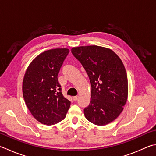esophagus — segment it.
<instances>
[{"label": "esophagus", "mask_w": 156, "mask_h": 156, "mask_svg": "<svg viewBox=\"0 0 156 156\" xmlns=\"http://www.w3.org/2000/svg\"><path fill=\"white\" fill-rule=\"evenodd\" d=\"M77 98H78V97H77V96H73V101H77Z\"/></svg>", "instance_id": "esophagus-1"}]
</instances>
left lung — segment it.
<instances>
[{
	"label": "left lung",
	"instance_id": "8db88e82",
	"mask_svg": "<svg viewBox=\"0 0 156 156\" xmlns=\"http://www.w3.org/2000/svg\"><path fill=\"white\" fill-rule=\"evenodd\" d=\"M86 70L91 83V101L84 108L86 119L98 126L114 121L127 101V74L122 61L111 49L97 45L71 49Z\"/></svg>",
	"mask_w": 156,
	"mask_h": 156
}]
</instances>
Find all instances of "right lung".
<instances>
[{"mask_svg":"<svg viewBox=\"0 0 156 156\" xmlns=\"http://www.w3.org/2000/svg\"><path fill=\"white\" fill-rule=\"evenodd\" d=\"M69 53L66 48L45 51L28 66L23 77V96L38 122L51 126L65 118L70 102L64 98L58 75Z\"/></svg>","mask_w":156,"mask_h":156,"instance_id":"add662e5","label":"right lung"}]
</instances>
